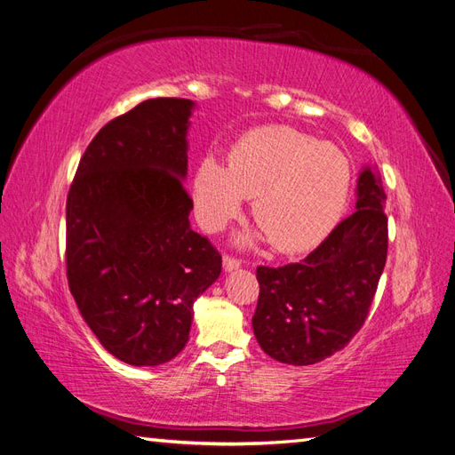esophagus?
Instances as JSON below:
<instances>
[{
	"label": "esophagus",
	"mask_w": 455,
	"mask_h": 455,
	"mask_svg": "<svg viewBox=\"0 0 455 455\" xmlns=\"http://www.w3.org/2000/svg\"><path fill=\"white\" fill-rule=\"evenodd\" d=\"M222 261H224V269L226 271H233V269H239L241 267V259H237V258H233V256H224L222 258Z\"/></svg>",
	"instance_id": "34e87169"
}]
</instances>
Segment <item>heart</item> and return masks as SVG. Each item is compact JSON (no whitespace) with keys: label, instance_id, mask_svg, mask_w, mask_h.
<instances>
[{"label":"heart","instance_id":"b5f03b06","mask_svg":"<svg viewBox=\"0 0 455 455\" xmlns=\"http://www.w3.org/2000/svg\"><path fill=\"white\" fill-rule=\"evenodd\" d=\"M353 169L346 151L284 125L259 127L231 146L228 167L206 156L194 174L197 218L209 231L254 197L252 216L275 251L315 249L341 218Z\"/></svg>","mask_w":455,"mask_h":455}]
</instances>
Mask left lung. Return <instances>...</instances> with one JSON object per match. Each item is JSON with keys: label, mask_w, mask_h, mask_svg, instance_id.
I'll use <instances>...</instances> for the list:
<instances>
[{"label": "left lung", "mask_w": 455, "mask_h": 455, "mask_svg": "<svg viewBox=\"0 0 455 455\" xmlns=\"http://www.w3.org/2000/svg\"><path fill=\"white\" fill-rule=\"evenodd\" d=\"M379 176L363 169L356 211L316 249L283 267L256 269L254 336L271 359L307 366L343 349L366 321L387 259V216Z\"/></svg>", "instance_id": "8db88e82"}]
</instances>
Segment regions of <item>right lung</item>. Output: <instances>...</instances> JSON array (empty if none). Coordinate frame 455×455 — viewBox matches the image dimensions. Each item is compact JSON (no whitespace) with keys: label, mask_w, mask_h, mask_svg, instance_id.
<instances>
[{"label":"right lung","mask_w":455,"mask_h":455,"mask_svg":"<svg viewBox=\"0 0 455 455\" xmlns=\"http://www.w3.org/2000/svg\"><path fill=\"white\" fill-rule=\"evenodd\" d=\"M194 102L151 99L99 131L66 201V275L92 334L132 366L169 363L222 256L189 226Z\"/></svg>","instance_id":"1"}]
</instances>
